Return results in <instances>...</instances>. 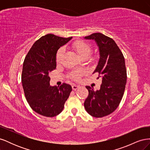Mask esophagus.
<instances>
[{"mask_svg": "<svg viewBox=\"0 0 150 150\" xmlns=\"http://www.w3.org/2000/svg\"><path fill=\"white\" fill-rule=\"evenodd\" d=\"M80 88V86H78V85H75V84H74V85L72 86V89H73L74 91H76L77 89H78V88Z\"/></svg>", "mask_w": 150, "mask_h": 150, "instance_id": "obj_1", "label": "esophagus"}]
</instances>
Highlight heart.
Returning <instances> with one entry per match:
<instances>
[{
  "label": "heart",
  "instance_id": "1",
  "mask_svg": "<svg viewBox=\"0 0 150 150\" xmlns=\"http://www.w3.org/2000/svg\"><path fill=\"white\" fill-rule=\"evenodd\" d=\"M72 48L79 57L82 59H87L92 52V48L90 45L83 41H77L74 42L72 44ZM64 52V50L63 48H61L59 50L56 55L57 62H61ZM81 74H82V72L80 71H76L71 72L70 74V77L71 78L73 79H78Z\"/></svg>",
  "mask_w": 150,
  "mask_h": 150
}]
</instances>
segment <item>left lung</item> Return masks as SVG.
<instances>
[{
  "mask_svg": "<svg viewBox=\"0 0 150 150\" xmlns=\"http://www.w3.org/2000/svg\"><path fill=\"white\" fill-rule=\"evenodd\" d=\"M84 39L94 40L97 44L99 59L93 74L98 72L102 78L100 89L96 91L86 86L89 94L84 106L90 115L101 117L114 111L123 96L127 79L125 58L115 40L101 33H94Z\"/></svg>",
  "mask_w": 150,
  "mask_h": 150,
  "instance_id": "8db88e82",
  "label": "left lung"
}]
</instances>
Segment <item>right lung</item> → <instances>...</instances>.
I'll list each match as a JSON object with an SVG mask.
<instances>
[{
  "mask_svg": "<svg viewBox=\"0 0 150 150\" xmlns=\"http://www.w3.org/2000/svg\"><path fill=\"white\" fill-rule=\"evenodd\" d=\"M72 38H63L47 34L35 41L25 58L22 84L29 106L38 114L54 117L62 112L72 87L63 83L50 86V72L56 68L58 49Z\"/></svg>",
  "mask_w": 150,
  "mask_h": 150,
  "instance_id": "1",
  "label": "right lung"
}]
</instances>
